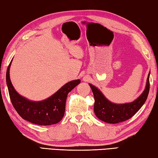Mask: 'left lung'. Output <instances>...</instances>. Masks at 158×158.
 I'll list each match as a JSON object with an SVG mask.
<instances>
[{"label":"left lung","instance_id":"obj_1","mask_svg":"<svg viewBox=\"0 0 158 158\" xmlns=\"http://www.w3.org/2000/svg\"><path fill=\"white\" fill-rule=\"evenodd\" d=\"M148 75L145 89L136 100L131 103L123 104H116L110 102L98 88L92 84H89L94 96V111L96 117L104 122L109 123H118L129 119L139 111V110L147 99L150 82Z\"/></svg>","mask_w":158,"mask_h":158}]
</instances>
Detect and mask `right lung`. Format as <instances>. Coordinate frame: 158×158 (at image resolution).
<instances>
[{"mask_svg": "<svg viewBox=\"0 0 158 158\" xmlns=\"http://www.w3.org/2000/svg\"><path fill=\"white\" fill-rule=\"evenodd\" d=\"M11 60L6 73V82L10 98L14 107L23 119L40 126L55 124L62 119L68 94L81 83V80L67 82L49 98L41 101H32L23 97L16 92L10 77Z\"/></svg>", "mask_w": 158, "mask_h": 158, "instance_id": "obj_1", "label": "right lung"}]
</instances>
